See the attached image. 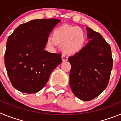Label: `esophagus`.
Here are the masks:
<instances>
[{
	"mask_svg": "<svg viewBox=\"0 0 121 121\" xmlns=\"http://www.w3.org/2000/svg\"><path fill=\"white\" fill-rule=\"evenodd\" d=\"M62 60L63 62H65L68 60V57L66 56L65 55H64V54H62Z\"/></svg>",
	"mask_w": 121,
	"mask_h": 121,
	"instance_id": "obj_1",
	"label": "esophagus"
}]
</instances>
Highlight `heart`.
Returning a JSON list of instances; mask_svg holds the SVG:
<instances>
[{"instance_id":"1","label":"heart","mask_w":121,"mask_h":121,"mask_svg":"<svg viewBox=\"0 0 121 121\" xmlns=\"http://www.w3.org/2000/svg\"><path fill=\"white\" fill-rule=\"evenodd\" d=\"M86 36L83 29L68 24L62 25L54 29L48 44L54 47L61 45L64 54L73 56L81 53L86 45Z\"/></svg>"}]
</instances>
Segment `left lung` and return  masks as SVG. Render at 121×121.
Segmentation results:
<instances>
[{
	"label": "left lung",
	"instance_id": "8db88e82",
	"mask_svg": "<svg viewBox=\"0 0 121 121\" xmlns=\"http://www.w3.org/2000/svg\"><path fill=\"white\" fill-rule=\"evenodd\" d=\"M88 43L81 53L71 56L70 85L77 98L84 101L99 96L108 84L113 60L110 45L100 34L86 27Z\"/></svg>",
	"mask_w": 121,
	"mask_h": 121
}]
</instances>
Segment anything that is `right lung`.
Segmentation results:
<instances>
[{
  "mask_svg": "<svg viewBox=\"0 0 121 121\" xmlns=\"http://www.w3.org/2000/svg\"><path fill=\"white\" fill-rule=\"evenodd\" d=\"M60 22L56 19L32 20L19 25L8 37L5 65L16 89L28 94L38 92L62 62L61 54L44 50L49 34Z\"/></svg>",
  "mask_w": 121,
  "mask_h": 121,
  "instance_id": "obj_1",
  "label": "right lung"
}]
</instances>
